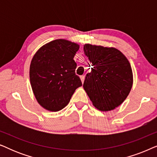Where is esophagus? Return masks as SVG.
<instances>
[{"instance_id":"obj_1","label":"esophagus","mask_w":157,"mask_h":157,"mask_svg":"<svg viewBox=\"0 0 157 157\" xmlns=\"http://www.w3.org/2000/svg\"><path fill=\"white\" fill-rule=\"evenodd\" d=\"M80 78L81 80V82L83 83V81H84V79H85V76H80Z\"/></svg>"}]
</instances>
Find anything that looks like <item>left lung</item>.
<instances>
[{
	"mask_svg": "<svg viewBox=\"0 0 157 157\" xmlns=\"http://www.w3.org/2000/svg\"><path fill=\"white\" fill-rule=\"evenodd\" d=\"M83 51L92 66L86 76L83 89L96 109L113 110L124 102L132 89L129 62L115 48L85 44Z\"/></svg>",
	"mask_w": 157,
	"mask_h": 157,
	"instance_id": "obj_1",
	"label": "left lung"
}]
</instances>
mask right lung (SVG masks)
<instances>
[{
    "instance_id": "right-lung-1",
    "label": "right lung",
    "mask_w": 157,
    "mask_h": 157,
    "mask_svg": "<svg viewBox=\"0 0 157 157\" xmlns=\"http://www.w3.org/2000/svg\"><path fill=\"white\" fill-rule=\"evenodd\" d=\"M78 49L77 44L57 39L43 46L33 56L30 81L36 100L46 110H61L82 86L75 73L77 65L74 57Z\"/></svg>"
}]
</instances>
